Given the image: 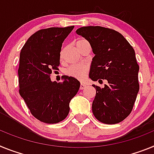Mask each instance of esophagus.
Returning <instances> with one entry per match:
<instances>
[{
  "label": "esophagus",
  "mask_w": 154,
  "mask_h": 154,
  "mask_svg": "<svg viewBox=\"0 0 154 154\" xmlns=\"http://www.w3.org/2000/svg\"><path fill=\"white\" fill-rule=\"evenodd\" d=\"M85 88H86V85H85V84L81 83V86H80V89H81V90H83V89H85Z\"/></svg>",
  "instance_id": "obj_1"
}]
</instances>
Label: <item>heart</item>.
<instances>
[{"label":"heart","mask_w":154,"mask_h":154,"mask_svg":"<svg viewBox=\"0 0 154 154\" xmlns=\"http://www.w3.org/2000/svg\"><path fill=\"white\" fill-rule=\"evenodd\" d=\"M84 38H80L77 41L76 44L78 45L81 42L85 41ZM88 70H89V66L85 63H75L72 64L67 69H66V73L67 75L73 77L74 78L79 79V80H83L85 79L87 76Z\"/></svg>","instance_id":"obj_1"}]
</instances>
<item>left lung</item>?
Masks as SVG:
<instances>
[{"label":"left lung","mask_w":154,"mask_h":154,"mask_svg":"<svg viewBox=\"0 0 154 154\" xmlns=\"http://www.w3.org/2000/svg\"><path fill=\"white\" fill-rule=\"evenodd\" d=\"M88 40L94 57L89 77L98 82L106 80L101 88L93 85L96 96L92 112L98 121L116 124L123 121L133 110L140 89V67L132 45L119 32L101 26H86L76 31Z\"/></svg>","instance_id":"obj_1"}]
</instances>
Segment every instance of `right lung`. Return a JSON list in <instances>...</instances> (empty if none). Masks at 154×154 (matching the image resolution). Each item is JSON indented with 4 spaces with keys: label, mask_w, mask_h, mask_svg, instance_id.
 I'll return each mask as SVG.
<instances>
[{
    "label": "right lung",
    "mask_w": 154,
    "mask_h": 154,
    "mask_svg": "<svg viewBox=\"0 0 154 154\" xmlns=\"http://www.w3.org/2000/svg\"><path fill=\"white\" fill-rule=\"evenodd\" d=\"M74 26L41 29L31 35L20 53L19 94L31 113L39 121L58 123L69 112V101L77 94L80 82L66 77L63 82L52 81V69L60 65L64 39Z\"/></svg>",
    "instance_id": "right-lung-1"
}]
</instances>
